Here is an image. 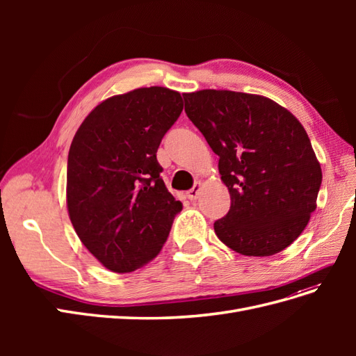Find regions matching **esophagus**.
Segmentation results:
<instances>
[{
    "mask_svg": "<svg viewBox=\"0 0 356 356\" xmlns=\"http://www.w3.org/2000/svg\"><path fill=\"white\" fill-rule=\"evenodd\" d=\"M200 190H202V186H200V182H197V184H195V187L190 188V190L187 191V197H188L190 200H196V199L199 197Z\"/></svg>",
    "mask_w": 356,
    "mask_h": 356,
    "instance_id": "obj_1",
    "label": "esophagus"
}]
</instances>
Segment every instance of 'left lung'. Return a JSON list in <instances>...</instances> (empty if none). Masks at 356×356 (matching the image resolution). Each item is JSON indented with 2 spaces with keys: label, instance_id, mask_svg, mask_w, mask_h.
Here are the masks:
<instances>
[{
  "label": "left lung",
  "instance_id": "left-lung-1",
  "mask_svg": "<svg viewBox=\"0 0 356 356\" xmlns=\"http://www.w3.org/2000/svg\"><path fill=\"white\" fill-rule=\"evenodd\" d=\"M186 113L212 152L230 193V211L213 222L230 250L268 257L293 243L316 209L321 165L305 127L260 95L184 93Z\"/></svg>",
  "mask_w": 356,
  "mask_h": 356
}]
</instances>
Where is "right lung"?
Returning a JSON list of instances; mask_svg holds the SVG:
<instances>
[{
  "mask_svg": "<svg viewBox=\"0 0 356 356\" xmlns=\"http://www.w3.org/2000/svg\"><path fill=\"white\" fill-rule=\"evenodd\" d=\"M182 108L175 90L135 89L101 102L72 139L70 220L83 245L111 272H134L156 258L182 209L156 157Z\"/></svg>",
  "mask_w": 356,
  "mask_h": 356,
  "instance_id": "right-lung-1",
  "label": "right lung"
}]
</instances>
